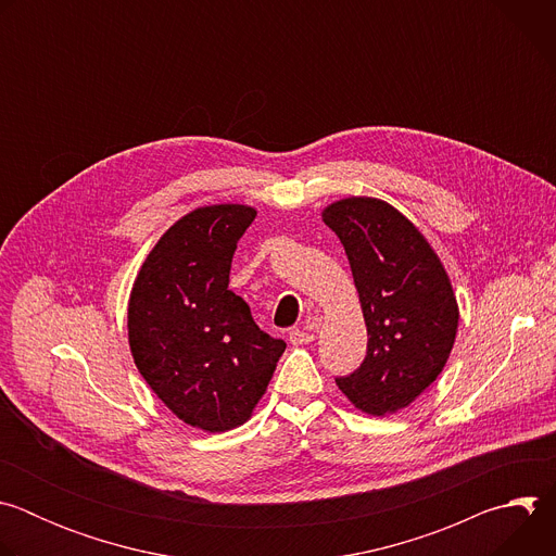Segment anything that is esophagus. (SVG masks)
I'll use <instances>...</instances> for the list:
<instances>
[{
	"label": "esophagus",
	"mask_w": 556,
	"mask_h": 556,
	"mask_svg": "<svg viewBox=\"0 0 556 556\" xmlns=\"http://www.w3.org/2000/svg\"><path fill=\"white\" fill-rule=\"evenodd\" d=\"M314 341V334L307 332V330H301V328H294L290 330V343L292 345H307Z\"/></svg>",
	"instance_id": "obj_1"
}]
</instances>
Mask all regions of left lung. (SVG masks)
<instances>
[{
    "label": "left lung",
    "mask_w": 556,
    "mask_h": 556,
    "mask_svg": "<svg viewBox=\"0 0 556 556\" xmlns=\"http://www.w3.org/2000/svg\"><path fill=\"white\" fill-rule=\"evenodd\" d=\"M324 222L345 249L367 326L365 361L337 384L361 412L395 414L453 350L459 312L451 281L422 232L382 200H339Z\"/></svg>",
    "instance_id": "left-lung-1"
}]
</instances>
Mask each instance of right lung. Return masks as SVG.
I'll list each match as a JSON object with an SVG mask.
<instances>
[{"mask_svg": "<svg viewBox=\"0 0 556 556\" xmlns=\"http://www.w3.org/2000/svg\"><path fill=\"white\" fill-rule=\"evenodd\" d=\"M255 215L244 204L191 211L157 240L129 296L138 371L182 422L211 433L251 418L286 350L228 290L237 242Z\"/></svg>", "mask_w": 556, "mask_h": 556, "instance_id": "add662e5", "label": "right lung"}]
</instances>
